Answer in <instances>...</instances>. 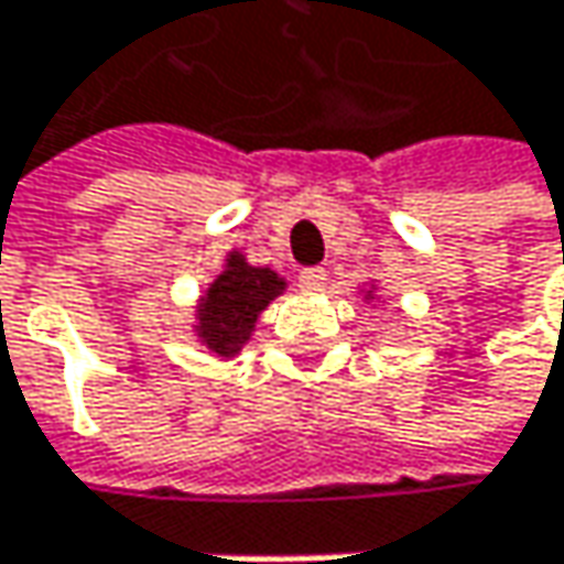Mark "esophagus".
<instances>
[{"mask_svg": "<svg viewBox=\"0 0 564 564\" xmlns=\"http://www.w3.org/2000/svg\"><path fill=\"white\" fill-rule=\"evenodd\" d=\"M296 286H300L303 293H319V290L326 286V271H323V268H306V271H300Z\"/></svg>", "mask_w": 564, "mask_h": 564, "instance_id": "esophagus-1", "label": "esophagus"}]
</instances>
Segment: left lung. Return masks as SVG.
<instances>
[{
  "label": "left lung",
  "mask_w": 564,
  "mask_h": 564,
  "mask_svg": "<svg viewBox=\"0 0 564 564\" xmlns=\"http://www.w3.org/2000/svg\"><path fill=\"white\" fill-rule=\"evenodd\" d=\"M359 293H362V300H366V303H376V300H382V296H379V283H369V286H362Z\"/></svg>",
  "instance_id": "8db88e82"
}]
</instances>
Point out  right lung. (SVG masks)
I'll return each instance as SVG.
<instances>
[{
    "mask_svg": "<svg viewBox=\"0 0 564 564\" xmlns=\"http://www.w3.org/2000/svg\"><path fill=\"white\" fill-rule=\"evenodd\" d=\"M286 281L271 268H254L238 248L225 254L221 271L195 303V339L215 359H235L241 346L254 336L258 316L278 300Z\"/></svg>",
    "mask_w": 564,
    "mask_h": 564,
    "instance_id": "add662e5",
    "label": "right lung"
}]
</instances>
